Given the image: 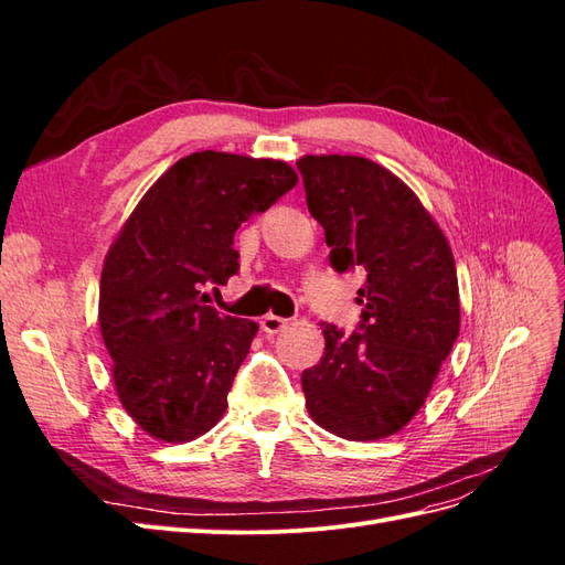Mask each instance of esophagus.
<instances>
[{
	"label": "esophagus",
	"mask_w": 565,
	"mask_h": 565,
	"mask_svg": "<svg viewBox=\"0 0 565 565\" xmlns=\"http://www.w3.org/2000/svg\"><path fill=\"white\" fill-rule=\"evenodd\" d=\"M285 328H287V320L280 318V316L268 313V316L262 318V330H264L266 334H278V332H282Z\"/></svg>",
	"instance_id": "34e87169"
}]
</instances>
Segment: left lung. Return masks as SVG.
I'll return each mask as SVG.
<instances>
[{
	"mask_svg": "<svg viewBox=\"0 0 565 565\" xmlns=\"http://www.w3.org/2000/svg\"><path fill=\"white\" fill-rule=\"evenodd\" d=\"M297 169L330 266L365 276L358 328L320 324L324 355L301 374L306 407L334 436L386 438L417 415L459 334L452 252L417 195L382 164L306 156Z\"/></svg>",
	"mask_w": 565,
	"mask_h": 565,
	"instance_id": "obj_1",
	"label": "left lung"
}]
</instances>
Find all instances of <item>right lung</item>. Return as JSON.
Segmentation results:
<instances>
[{
	"label": "right lung",
	"instance_id": "right-lung-1",
	"mask_svg": "<svg viewBox=\"0 0 565 565\" xmlns=\"http://www.w3.org/2000/svg\"><path fill=\"white\" fill-rule=\"evenodd\" d=\"M295 185L280 160L193 152L119 231L100 273L98 324L117 396L152 438L188 443L224 417L259 324L218 313L204 287L235 276V231Z\"/></svg>",
	"mask_w": 565,
	"mask_h": 565
}]
</instances>
